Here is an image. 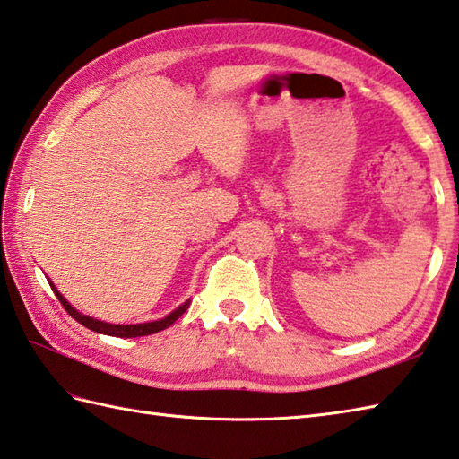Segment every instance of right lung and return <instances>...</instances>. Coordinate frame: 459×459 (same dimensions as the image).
<instances>
[{
    "instance_id": "obj_1",
    "label": "right lung",
    "mask_w": 459,
    "mask_h": 459,
    "mask_svg": "<svg viewBox=\"0 0 459 459\" xmlns=\"http://www.w3.org/2000/svg\"><path fill=\"white\" fill-rule=\"evenodd\" d=\"M52 290H55L58 301L62 303V307L66 308V313L74 318V321H78L80 325H83L85 328L90 330H95V333L100 334H108V336H117V338H136V336H148V334H154L158 333V330H164L168 328L169 325H174L178 318L184 315L187 311L189 307V301H186L181 307H178L174 313H169L168 316H164L162 321H154V323H143V325H109V323H101V321H95V318L91 316H85V315H80L76 308L70 307L68 301L64 299V297L56 291L55 285H50Z\"/></svg>"
}]
</instances>
